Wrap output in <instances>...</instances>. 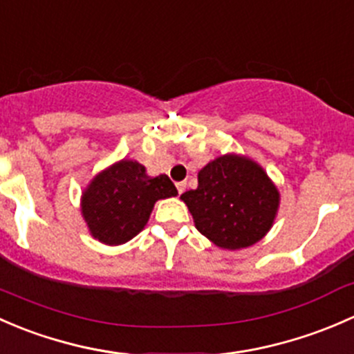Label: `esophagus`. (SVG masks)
I'll return each mask as SVG.
<instances>
[{"instance_id": "obj_1", "label": "esophagus", "mask_w": 354, "mask_h": 354, "mask_svg": "<svg viewBox=\"0 0 354 354\" xmlns=\"http://www.w3.org/2000/svg\"><path fill=\"white\" fill-rule=\"evenodd\" d=\"M177 191H178V194H182V192L185 191V187H187V184H185V182H177Z\"/></svg>"}]
</instances>
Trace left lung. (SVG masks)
Segmentation results:
<instances>
[{
    "label": "left lung",
    "mask_w": 354,
    "mask_h": 354,
    "mask_svg": "<svg viewBox=\"0 0 354 354\" xmlns=\"http://www.w3.org/2000/svg\"><path fill=\"white\" fill-rule=\"evenodd\" d=\"M196 228L220 249L240 250L264 239L278 216V187L245 155L225 153L198 174V189L184 192Z\"/></svg>",
    "instance_id": "8db88e82"
}]
</instances>
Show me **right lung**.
Listing matches in <instances>:
<instances>
[{"mask_svg":"<svg viewBox=\"0 0 354 354\" xmlns=\"http://www.w3.org/2000/svg\"><path fill=\"white\" fill-rule=\"evenodd\" d=\"M176 196V185L165 174L151 177L140 162L122 158L88 182L80 211L93 239L122 245L147 227L156 201Z\"/></svg>","mask_w":354,"mask_h":354,"instance_id":"right-lung-1","label":"right lung"}]
</instances>
